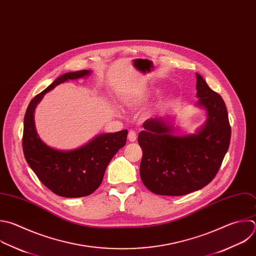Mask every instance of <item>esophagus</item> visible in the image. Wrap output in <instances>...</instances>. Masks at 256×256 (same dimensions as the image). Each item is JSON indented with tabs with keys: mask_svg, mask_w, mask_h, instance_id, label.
Segmentation results:
<instances>
[{
	"mask_svg": "<svg viewBox=\"0 0 256 256\" xmlns=\"http://www.w3.org/2000/svg\"><path fill=\"white\" fill-rule=\"evenodd\" d=\"M128 138L130 142H134L136 140V132L134 130H130Z\"/></svg>",
	"mask_w": 256,
	"mask_h": 256,
	"instance_id": "obj_1",
	"label": "esophagus"
}]
</instances>
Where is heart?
I'll list each match as a JSON object with an SVG mask.
<instances>
[{
	"label": "heart",
	"instance_id": "1",
	"mask_svg": "<svg viewBox=\"0 0 256 256\" xmlns=\"http://www.w3.org/2000/svg\"><path fill=\"white\" fill-rule=\"evenodd\" d=\"M128 102H130V100H128Z\"/></svg>",
	"mask_w": 256,
	"mask_h": 256
}]
</instances>
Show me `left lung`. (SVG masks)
Returning a JSON list of instances; mask_svg holds the SVG:
<instances>
[{
  "label": "left lung",
  "instance_id": "8db88e82",
  "mask_svg": "<svg viewBox=\"0 0 256 256\" xmlns=\"http://www.w3.org/2000/svg\"><path fill=\"white\" fill-rule=\"evenodd\" d=\"M196 77L199 104L208 116L196 134L173 136L162 118L146 120L138 134L140 179L154 194L183 196L202 189L215 178L228 150L231 128L225 102L200 74Z\"/></svg>",
  "mask_w": 256,
  "mask_h": 256
}]
</instances>
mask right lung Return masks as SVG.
Here are the masks:
<instances>
[{
    "label": "right lung",
    "mask_w": 256,
    "mask_h": 256,
    "mask_svg": "<svg viewBox=\"0 0 256 256\" xmlns=\"http://www.w3.org/2000/svg\"><path fill=\"white\" fill-rule=\"evenodd\" d=\"M90 74V70H79L61 75L30 102L24 118L22 146L25 158L42 184L61 197L79 198L92 194L100 186L110 160L126 142L128 130H124L100 134L79 148L62 152L46 146L39 138L34 110L44 94L66 80Z\"/></svg>",
    "instance_id": "1"
}]
</instances>
